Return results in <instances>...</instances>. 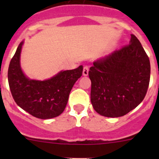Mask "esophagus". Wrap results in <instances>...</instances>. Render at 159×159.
I'll return each mask as SVG.
<instances>
[{
  "label": "esophagus",
  "mask_w": 159,
  "mask_h": 159,
  "mask_svg": "<svg viewBox=\"0 0 159 159\" xmlns=\"http://www.w3.org/2000/svg\"><path fill=\"white\" fill-rule=\"evenodd\" d=\"M89 66L85 65V66L84 67V68H83V75H84V76H87V75H89Z\"/></svg>",
  "instance_id": "esophagus-1"
}]
</instances>
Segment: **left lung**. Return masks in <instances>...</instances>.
Instances as JSON below:
<instances>
[{"label":"left lung","mask_w":159,"mask_h":159,"mask_svg":"<svg viewBox=\"0 0 159 159\" xmlns=\"http://www.w3.org/2000/svg\"><path fill=\"white\" fill-rule=\"evenodd\" d=\"M148 56L134 34L129 44L98 59L90 68L91 102L98 114L123 116L143 101L150 81Z\"/></svg>","instance_id":"left-lung-1"}]
</instances>
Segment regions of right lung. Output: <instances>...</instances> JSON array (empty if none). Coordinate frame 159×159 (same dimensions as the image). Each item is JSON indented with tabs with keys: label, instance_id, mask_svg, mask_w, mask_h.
Returning <instances> with one entry per match:
<instances>
[{
	"label": "right lung",
	"instance_id": "right-lung-1",
	"mask_svg": "<svg viewBox=\"0 0 159 159\" xmlns=\"http://www.w3.org/2000/svg\"><path fill=\"white\" fill-rule=\"evenodd\" d=\"M23 42L20 43L9 65L7 78L14 102L19 107L41 119L60 115L65 110L70 90L82 75V65L74 70L61 71L46 81L30 80L20 66V54Z\"/></svg>",
	"mask_w": 159,
	"mask_h": 159
}]
</instances>
